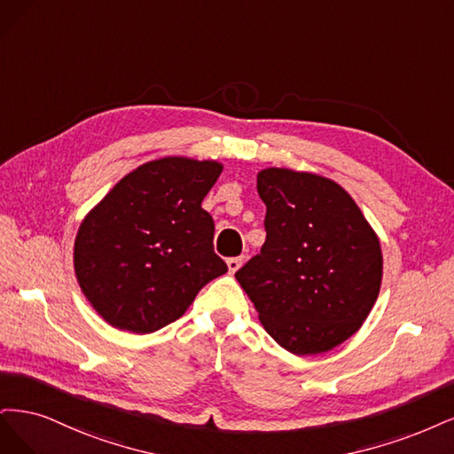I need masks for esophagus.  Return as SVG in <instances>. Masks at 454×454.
<instances>
[{"label":"esophagus","mask_w":454,"mask_h":454,"mask_svg":"<svg viewBox=\"0 0 454 454\" xmlns=\"http://www.w3.org/2000/svg\"><path fill=\"white\" fill-rule=\"evenodd\" d=\"M226 264H228V270H230V273H236V271L241 268V264H243V256L228 258V260H226Z\"/></svg>","instance_id":"34e87169"}]
</instances>
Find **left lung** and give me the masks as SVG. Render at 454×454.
Masks as SVG:
<instances>
[{
  "mask_svg": "<svg viewBox=\"0 0 454 454\" xmlns=\"http://www.w3.org/2000/svg\"><path fill=\"white\" fill-rule=\"evenodd\" d=\"M256 188L266 243L236 279L283 348L326 353L370 315L381 288V245L355 200L326 177L268 168Z\"/></svg>",
  "mask_w": 454,
  "mask_h": 454,
  "instance_id": "8db88e82",
  "label": "left lung"
}]
</instances>
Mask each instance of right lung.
<instances>
[{
    "label": "right lung",
    "instance_id": "add662e5",
    "mask_svg": "<svg viewBox=\"0 0 454 454\" xmlns=\"http://www.w3.org/2000/svg\"><path fill=\"white\" fill-rule=\"evenodd\" d=\"M221 173L213 160H153L86 215L73 251L75 275L111 326L134 333L164 328L228 271L213 251V218L201 209Z\"/></svg>",
    "mask_w": 454,
    "mask_h": 454
}]
</instances>
